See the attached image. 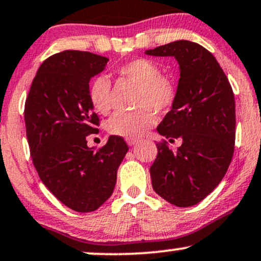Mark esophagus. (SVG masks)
<instances>
[{
    "label": "esophagus",
    "instance_id": "esophagus-1",
    "mask_svg": "<svg viewBox=\"0 0 261 261\" xmlns=\"http://www.w3.org/2000/svg\"><path fill=\"white\" fill-rule=\"evenodd\" d=\"M126 143L128 144V146H134V144L137 143V140H135V139H127V140H126Z\"/></svg>",
    "mask_w": 261,
    "mask_h": 261
}]
</instances>
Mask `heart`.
Listing matches in <instances>:
<instances>
[{"instance_id": "obj_1", "label": "heart", "mask_w": 261, "mask_h": 261, "mask_svg": "<svg viewBox=\"0 0 261 261\" xmlns=\"http://www.w3.org/2000/svg\"><path fill=\"white\" fill-rule=\"evenodd\" d=\"M117 73L140 86L137 107L142 109L134 113H117L107 124V130L111 135L126 140L140 139L154 125L155 113L153 109L158 113H165L171 108L176 89L171 80L162 76L161 68L146 58L125 63L117 69ZM89 98L95 111L108 114L112 108V87L106 75H98L91 81Z\"/></svg>"}]
</instances>
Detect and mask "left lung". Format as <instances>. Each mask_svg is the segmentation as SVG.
I'll use <instances>...</instances> for the list:
<instances>
[{
    "mask_svg": "<svg viewBox=\"0 0 261 261\" xmlns=\"http://www.w3.org/2000/svg\"><path fill=\"white\" fill-rule=\"evenodd\" d=\"M146 55L175 57L180 67L176 97L156 131L166 141L156 143L150 166L152 186L166 202L181 208L199 203L224 178L236 139L234 96L227 77L208 49L178 40L147 49Z\"/></svg>",
    "mask_w": 261,
    "mask_h": 261,
    "instance_id": "1",
    "label": "left lung"
}]
</instances>
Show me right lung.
I'll return each instance as SVG.
<instances>
[{
    "instance_id": "add662e5",
    "label": "right lung",
    "mask_w": 261,
    "mask_h": 261,
    "mask_svg": "<svg viewBox=\"0 0 261 261\" xmlns=\"http://www.w3.org/2000/svg\"><path fill=\"white\" fill-rule=\"evenodd\" d=\"M109 59L63 51L41 64L25 100L30 154L43 185L68 208L95 212L114 191L126 142L111 136L102 148L87 146L99 119L89 98L91 77Z\"/></svg>"
}]
</instances>
